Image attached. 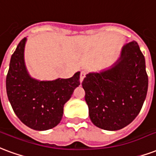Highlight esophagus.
<instances>
[{
	"mask_svg": "<svg viewBox=\"0 0 156 156\" xmlns=\"http://www.w3.org/2000/svg\"><path fill=\"white\" fill-rule=\"evenodd\" d=\"M87 74V73L85 72V71H82L81 73H80V81H83V78H85V76Z\"/></svg>",
	"mask_w": 156,
	"mask_h": 156,
	"instance_id": "34e87169",
	"label": "esophagus"
}]
</instances>
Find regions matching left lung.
I'll list each match as a JSON object with an SVG mask.
<instances>
[{
  "label": "left lung",
  "instance_id": "obj_1",
  "mask_svg": "<svg viewBox=\"0 0 156 156\" xmlns=\"http://www.w3.org/2000/svg\"><path fill=\"white\" fill-rule=\"evenodd\" d=\"M89 117L107 131L129 125L142 108L148 89L145 57L136 41L126 44L116 65L86 75L82 82Z\"/></svg>",
  "mask_w": 156,
  "mask_h": 156
}]
</instances>
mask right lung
Wrapping results in <instances>:
<instances>
[{"instance_id":"right-lung-1","label":"right lung","mask_w":156,"mask_h":156,"mask_svg":"<svg viewBox=\"0 0 156 156\" xmlns=\"http://www.w3.org/2000/svg\"><path fill=\"white\" fill-rule=\"evenodd\" d=\"M26 38L11 56L6 75V93L14 112L31 129L46 131L60 122L63 107L80 84V72L70 78L37 81L30 77L24 62Z\"/></svg>"}]
</instances>
